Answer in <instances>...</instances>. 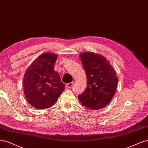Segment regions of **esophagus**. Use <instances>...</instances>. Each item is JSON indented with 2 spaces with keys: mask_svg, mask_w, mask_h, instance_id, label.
<instances>
[{
  "mask_svg": "<svg viewBox=\"0 0 148 148\" xmlns=\"http://www.w3.org/2000/svg\"><path fill=\"white\" fill-rule=\"evenodd\" d=\"M73 84H74V82H70V83H68V84H67L66 85V88H71V87L73 86Z\"/></svg>",
  "mask_w": 148,
  "mask_h": 148,
  "instance_id": "34e87169",
  "label": "esophagus"
}]
</instances>
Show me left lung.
Here are the masks:
<instances>
[{
	"instance_id": "left-lung-1",
	"label": "left lung",
	"mask_w": 148,
	"mask_h": 148,
	"mask_svg": "<svg viewBox=\"0 0 148 148\" xmlns=\"http://www.w3.org/2000/svg\"><path fill=\"white\" fill-rule=\"evenodd\" d=\"M87 75V87L78 96L85 107L98 110L107 106L116 93L118 78L110 61L93 52L79 55Z\"/></svg>"
}]
</instances>
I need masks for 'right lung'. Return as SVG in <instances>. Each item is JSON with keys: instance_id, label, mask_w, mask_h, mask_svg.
<instances>
[{"instance_id": "right-lung-1", "label": "right lung", "mask_w": 148, "mask_h": 148, "mask_svg": "<svg viewBox=\"0 0 148 148\" xmlns=\"http://www.w3.org/2000/svg\"><path fill=\"white\" fill-rule=\"evenodd\" d=\"M58 55L44 53L32 62L24 75L23 90L27 102L36 109L53 106L64 90L58 73L54 71Z\"/></svg>"}]
</instances>
